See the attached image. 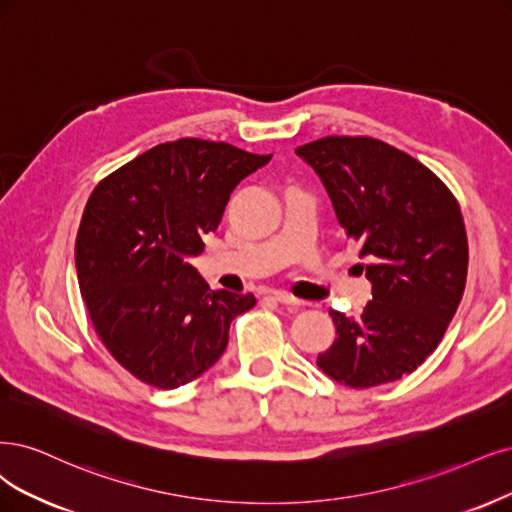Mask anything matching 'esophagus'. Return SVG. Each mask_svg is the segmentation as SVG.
<instances>
[{
	"instance_id": "obj_1",
	"label": "esophagus",
	"mask_w": 512,
	"mask_h": 512,
	"mask_svg": "<svg viewBox=\"0 0 512 512\" xmlns=\"http://www.w3.org/2000/svg\"><path fill=\"white\" fill-rule=\"evenodd\" d=\"M274 299L278 301V304L289 306V308H299L301 304H304V301H301V299H297V297H293V295H289V293H282V291L274 293Z\"/></svg>"
}]
</instances>
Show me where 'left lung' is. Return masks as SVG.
<instances>
[{
  "mask_svg": "<svg viewBox=\"0 0 512 512\" xmlns=\"http://www.w3.org/2000/svg\"><path fill=\"white\" fill-rule=\"evenodd\" d=\"M295 154L323 181L371 282L361 316L331 310L337 337L316 363L350 388L401 380L439 346L464 295L460 206L432 170L384 141L325 137Z\"/></svg>",
  "mask_w": 512,
  "mask_h": 512,
  "instance_id": "obj_1",
  "label": "left lung"
}]
</instances>
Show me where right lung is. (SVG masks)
Masks as SVG:
<instances>
[{
    "instance_id": "obj_1",
    "label": "right lung",
    "mask_w": 512,
    "mask_h": 512,
    "mask_svg": "<svg viewBox=\"0 0 512 512\" xmlns=\"http://www.w3.org/2000/svg\"><path fill=\"white\" fill-rule=\"evenodd\" d=\"M230 143L179 139L145 151L94 187L75 270L94 331L141 382L173 390L213 367L253 293L213 291L189 263L236 185L266 166Z\"/></svg>"
}]
</instances>
